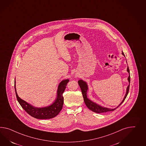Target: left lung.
I'll use <instances>...</instances> for the list:
<instances>
[{
    "label": "left lung",
    "mask_w": 146,
    "mask_h": 146,
    "mask_svg": "<svg viewBox=\"0 0 146 146\" xmlns=\"http://www.w3.org/2000/svg\"><path fill=\"white\" fill-rule=\"evenodd\" d=\"M122 54L124 56V54L123 52H122ZM127 71L129 74V76L128 77V81L129 82V86H127V92H126V94L125 95V96L124 97V99L123 100L122 102L118 106H117L116 108H103L101 106H100L99 105H97V104L93 102L92 101L90 100L87 97V91L88 90V87H87V85L86 84V82H84L82 80H79L78 82V84L80 89L82 90V96H83V98H84V101L85 102V103L86 104L87 107L91 111H92L93 112H94L97 113H102L108 112H110V111H114L115 109L119 108L121 105L122 104V103L123 102L125 98L127 97V94L129 93V87H130V70H129V68L127 67Z\"/></svg>",
    "instance_id": "left-lung-1"
}]
</instances>
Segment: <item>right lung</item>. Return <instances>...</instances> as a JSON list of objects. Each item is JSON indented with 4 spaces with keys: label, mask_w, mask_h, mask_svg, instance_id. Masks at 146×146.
<instances>
[{
    "label": "right lung",
    "mask_w": 146,
    "mask_h": 146,
    "mask_svg": "<svg viewBox=\"0 0 146 146\" xmlns=\"http://www.w3.org/2000/svg\"><path fill=\"white\" fill-rule=\"evenodd\" d=\"M68 82L69 80L66 79L62 80L60 82L57 91V98L52 104L45 108H34L32 105L28 104L25 101L23 100L19 97L16 90L15 81L14 87L17 100L22 108L31 116L38 119H51L56 116L62 108L64 104L63 93L66 88Z\"/></svg>",
    "instance_id": "obj_1"
}]
</instances>
